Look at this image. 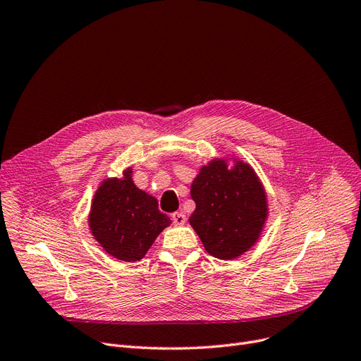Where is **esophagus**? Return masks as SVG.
I'll list each match as a JSON object with an SVG mask.
<instances>
[{"instance_id": "obj_1", "label": "esophagus", "mask_w": 361, "mask_h": 361, "mask_svg": "<svg viewBox=\"0 0 361 361\" xmlns=\"http://www.w3.org/2000/svg\"><path fill=\"white\" fill-rule=\"evenodd\" d=\"M171 220H173L176 226H182V225H185L186 216L183 213H173V214H171Z\"/></svg>"}]
</instances>
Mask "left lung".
<instances>
[{
    "instance_id": "8db88e82",
    "label": "left lung",
    "mask_w": 361,
    "mask_h": 361,
    "mask_svg": "<svg viewBox=\"0 0 361 361\" xmlns=\"http://www.w3.org/2000/svg\"><path fill=\"white\" fill-rule=\"evenodd\" d=\"M195 210L191 226L209 254L232 260L247 252L260 238L267 219L264 188L252 167L236 160H212L191 185Z\"/></svg>"
}]
</instances>
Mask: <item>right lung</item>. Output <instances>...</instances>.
<instances>
[{
  "instance_id": "obj_1",
  "label": "right lung",
  "mask_w": 361,
  "mask_h": 361,
  "mask_svg": "<svg viewBox=\"0 0 361 361\" xmlns=\"http://www.w3.org/2000/svg\"><path fill=\"white\" fill-rule=\"evenodd\" d=\"M132 169L123 178L102 180L90 212V229L97 243L114 259L133 263L144 255L171 220L159 202L132 180Z\"/></svg>"
}]
</instances>
